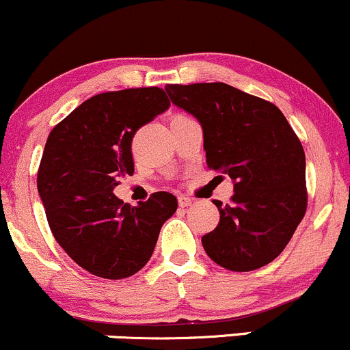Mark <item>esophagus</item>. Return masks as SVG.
<instances>
[{"label": "esophagus", "mask_w": 350, "mask_h": 350, "mask_svg": "<svg viewBox=\"0 0 350 350\" xmlns=\"http://www.w3.org/2000/svg\"><path fill=\"white\" fill-rule=\"evenodd\" d=\"M178 201H179V206H181V207H187V206L193 204L194 199H193V198H189V196H184V194H181V196H179V198H178Z\"/></svg>", "instance_id": "1"}]
</instances>
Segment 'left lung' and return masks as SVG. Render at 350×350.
I'll use <instances>...</instances> for the list:
<instances>
[{
    "mask_svg": "<svg viewBox=\"0 0 350 350\" xmlns=\"http://www.w3.org/2000/svg\"><path fill=\"white\" fill-rule=\"evenodd\" d=\"M178 107L204 133L207 167L234 181L229 204L214 201L219 224L202 236L219 266L247 272L272 262L307 209L306 154L278 106L224 83L167 84Z\"/></svg>",
    "mask_w": 350,
    "mask_h": 350,
    "instance_id": "1",
    "label": "left lung"
}]
</instances>
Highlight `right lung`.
Segmentation results:
<instances>
[{
  "label": "right lung",
  "mask_w": 350,
  "mask_h": 350,
  "mask_svg": "<svg viewBox=\"0 0 350 350\" xmlns=\"http://www.w3.org/2000/svg\"><path fill=\"white\" fill-rule=\"evenodd\" d=\"M169 105L156 86L96 94L46 141L38 193L48 224L66 254L98 278L124 279L141 271L178 209V199L166 191L139 206L113 193L122 176L134 172V134Z\"/></svg>",
  "instance_id": "right-lung-1"
}]
</instances>
